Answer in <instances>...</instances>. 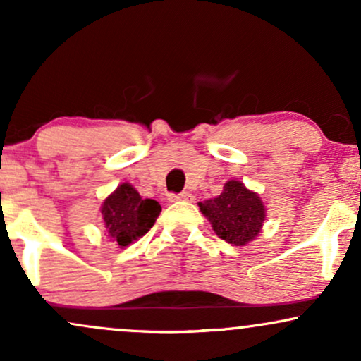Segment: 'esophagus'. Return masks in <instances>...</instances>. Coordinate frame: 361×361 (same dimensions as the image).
I'll return each mask as SVG.
<instances>
[{"label": "esophagus", "instance_id": "esophagus-1", "mask_svg": "<svg viewBox=\"0 0 361 361\" xmlns=\"http://www.w3.org/2000/svg\"><path fill=\"white\" fill-rule=\"evenodd\" d=\"M169 202H188V200H193V195L188 193V192H183V193H171L168 197Z\"/></svg>", "mask_w": 361, "mask_h": 361}]
</instances>
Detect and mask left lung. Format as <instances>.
<instances>
[{
  "instance_id": "left-lung-1",
  "label": "left lung",
  "mask_w": 361,
  "mask_h": 361,
  "mask_svg": "<svg viewBox=\"0 0 361 361\" xmlns=\"http://www.w3.org/2000/svg\"><path fill=\"white\" fill-rule=\"evenodd\" d=\"M198 207L215 234L233 246H244L256 239L267 217L259 195L238 180L227 181L219 197L200 202Z\"/></svg>"
}]
</instances>
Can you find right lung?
Listing matches in <instances>:
<instances>
[{
	"mask_svg": "<svg viewBox=\"0 0 361 361\" xmlns=\"http://www.w3.org/2000/svg\"><path fill=\"white\" fill-rule=\"evenodd\" d=\"M106 233L120 247L137 241L154 226L161 205L152 198H142L132 185L122 183L102 204Z\"/></svg>",
	"mask_w": 361,
	"mask_h": 361,
	"instance_id": "obj_1",
	"label": "right lung"
}]
</instances>
